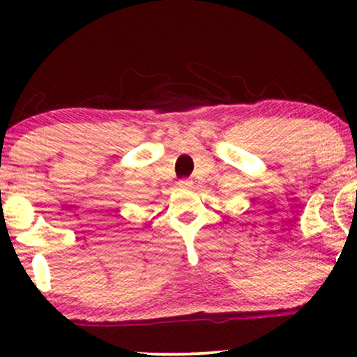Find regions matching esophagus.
Listing matches in <instances>:
<instances>
[{
	"mask_svg": "<svg viewBox=\"0 0 357 357\" xmlns=\"http://www.w3.org/2000/svg\"><path fill=\"white\" fill-rule=\"evenodd\" d=\"M191 181L190 179H181V181H178V186L179 188H191Z\"/></svg>",
	"mask_w": 357,
	"mask_h": 357,
	"instance_id": "1",
	"label": "esophagus"
}]
</instances>
